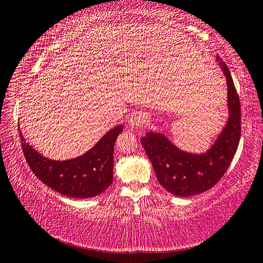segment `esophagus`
<instances>
[{"mask_svg":"<svg viewBox=\"0 0 263 263\" xmlns=\"http://www.w3.org/2000/svg\"><path fill=\"white\" fill-rule=\"evenodd\" d=\"M145 123L146 117L144 115H141V114H135V115H132V117L130 118V126L135 128L142 126Z\"/></svg>","mask_w":263,"mask_h":263,"instance_id":"esophagus-1","label":"esophagus"}]
</instances>
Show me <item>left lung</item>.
I'll list each match as a JSON object with an SVG mask.
<instances>
[{
  "instance_id": "left-lung-1",
  "label": "left lung",
  "mask_w": 263,
  "mask_h": 263,
  "mask_svg": "<svg viewBox=\"0 0 263 263\" xmlns=\"http://www.w3.org/2000/svg\"><path fill=\"white\" fill-rule=\"evenodd\" d=\"M216 61L227 77L229 119L211 149L204 154L180 151L162 133L148 132L141 145L154 168L159 183L171 194L191 197L212 189L230 166L239 145L241 110L239 95L230 71L221 57Z\"/></svg>"
}]
</instances>
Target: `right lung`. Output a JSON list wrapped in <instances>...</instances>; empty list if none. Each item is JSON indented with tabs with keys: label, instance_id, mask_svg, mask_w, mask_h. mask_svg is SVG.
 I'll return each instance as SVG.
<instances>
[{
	"label": "right lung",
	"instance_id": "obj_1",
	"mask_svg": "<svg viewBox=\"0 0 263 263\" xmlns=\"http://www.w3.org/2000/svg\"><path fill=\"white\" fill-rule=\"evenodd\" d=\"M24 156L37 178L66 197L86 199L99 195L112 183L114 146L123 125L111 128L84 155L66 161L46 159L27 144L19 128Z\"/></svg>",
	"mask_w": 263,
	"mask_h": 263
}]
</instances>
